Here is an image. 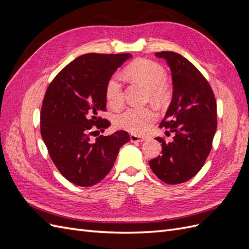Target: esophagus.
Segmentation results:
<instances>
[{
  "label": "esophagus",
  "instance_id": "obj_1",
  "mask_svg": "<svg viewBox=\"0 0 249 249\" xmlns=\"http://www.w3.org/2000/svg\"><path fill=\"white\" fill-rule=\"evenodd\" d=\"M130 139H131V142H134V143H137V142H143L145 141L146 138L144 137H141V136H137V135L135 134H132L130 136Z\"/></svg>",
  "mask_w": 249,
  "mask_h": 249
}]
</instances>
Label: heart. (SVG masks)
<instances>
[{"mask_svg": "<svg viewBox=\"0 0 249 249\" xmlns=\"http://www.w3.org/2000/svg\"><path fill=\"white\" fill-rule=\"evenodd\" d=\"M125 73L146 86L154 101L164 103L169 99L167 73L159 63L148 59H139L126 67ZM106 100L112 108L120 107L124 102L123 85L117 74H113L107 82ZM156 118V112L150 108H129L115 117V125L119 129L140 135L153 125Z\"/></svg>", "mask_w": 249, "mask_h": 249, "instance_id": "b5f03b06", "label": "heart"}]
</instances>
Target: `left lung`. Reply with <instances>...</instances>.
Wrapping results in <instances>:
<instances>
[{
  "label": "left lung",
  "instance_id": "8db88e82",
  "mask_svg": "<svg viewBox=\"0 0 249 249\" xmlns=\"http://www.w3.org/2000/svg\"><path fill=\"white\" fill-rule=\"evenodd\" d=\"M170 67L173 95L160 127L166 129V142L161 137V156L149 161L155 175L164 183L176 185L192 178L201 169L212 148L217 129V105L209 82L189 60L175 52H158Z\"/></svg>",
  "mask_w": 249,
  "mask_h": 249
}]
</instances>
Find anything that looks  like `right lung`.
<instances>
[{
	"mask_svg": "<svg viewBox=\"0 0 249 249\" xmlns=\"http://www.w3.org/2000/svg\"><path fill=\"white\" fill-rule=\"evenodd\" d=\"M131 54H90L76 58L51 82L40 113V133L52 161L71 183L89 187L106 177L119 148L130 141L125 131L96 137L110 125L106 85ZM97 136V135H96Z\"/></svg>",
	"mask_w": 249,
	"mask_h": 249,
	"instance_id": "right-lung-1",
	"label": "right lung"
}]
</instances>
